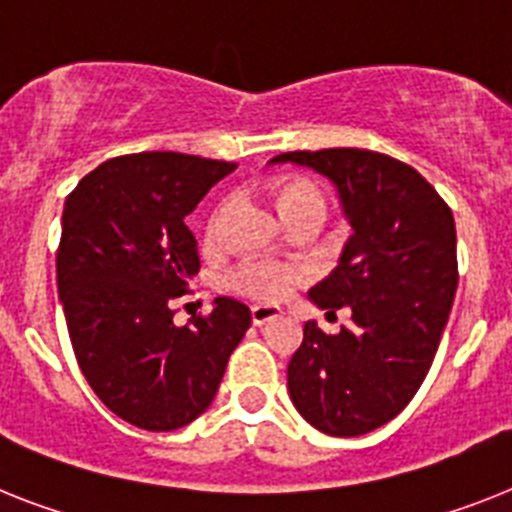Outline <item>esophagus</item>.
Returning <instances> with one entry per match:
<instances>
[{"instance_id": "obj_1", "label": "esophagus", "mask_w": 512, "mask_h": 512, "mask_svg": "<svg viewBox=\"0 0 512 512\" xmlns=\"http://www.w3.org/2000/svg\"><path fill=\"white\" fill-rule=\"evenodd\" d=\"M276 317H281V309L265 307V304H255V307H252V322H255L257 328L265 325V322L276 320Z\"/></svg>"}]
</instances>
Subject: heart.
Here are the masks:
<instances>
[{
    "instance_id": "heart-1",
    "label": "heart",
    "mask_w": 512,
    "mask_h": 512,
    "mask_svg": "<svg viewBox=\"0 0 512 512\" xmlns=\"http://www.w3.org/2000/svg\"><path fill=\"white\" fill-rule=\"evenodd\" d=\"M231 203L223 200L216 208V213L210 216L208 234L218 236L223 221H226V213H229ZM278 208H281L283 216H289L294 210L302 208H325L322 203V195L315 184L307 182V179H291L278 190ZM304 278V270L299 265L291 263H273V260H247V263L236 265L229 273V286L239 294L255 299V302H281L283 296L294 289L296 283Z\"/></svg>"
}]
</instances>
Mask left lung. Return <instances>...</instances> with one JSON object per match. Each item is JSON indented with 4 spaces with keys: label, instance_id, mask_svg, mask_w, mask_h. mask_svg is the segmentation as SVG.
I'll return each instance as SVG.
<instances>
[{
    "label": "left lung",
    "instance_id": "left-lung-1",
    "mask_svg": "<svg viewBox=\"0 0 512 512\" xmlns=\"http://www.w3.org/2000/svg\"><path fill=\"white\" fill-rule=\"evenodd\" d=\"M270 163L328 176L354 229L338 268L309 289L351 322L336 336L304 325L291 401L325 435H367L409 406L432 367L458 289L453 213L419 171L375 150H294Z\"/></svg>",
    "mask_w": 512,
    "mask_h": 512
}]
</instances>
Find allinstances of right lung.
I'll use <instances>...</instances> for the list:
<instances>
[{"mask_svg":"<svg viewBox=\"0 0 512 512\" xmlns=\"http://www.w3.org/2000/svg\"><path fill=\"white\" fill-rule=\"evenodd\" d=\"M236 163L132 153L80 179L62 213L57 289L75 359L119 419L171 432L208 409L249 307L218 296L210 315L176 325L174 302L200 270L184 218Z\"/></svg>","mask_w":512,"mask_h":512,"instance_id":"obj_1","label":"right lung"}]
</instances>
